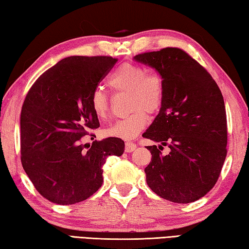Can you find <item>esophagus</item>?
Returning a JSON list of instances; mask_svg holds the SVG:
<instances>
[{"label":"esophagus","mask_w":249,"mask_h":249,"mask_svg":"<svg viewBox=\"0 0 249 249\" xmlns=\"http://www.w3.org/2000/svg\"><path fill=\"white\" fill-rule=\"evenodd\" d=\"M137 149V144L133 142H125V146H124V151L127 153H131L134 150Z\"/></svg>","instance_id":"obj_1"}]
</instances>
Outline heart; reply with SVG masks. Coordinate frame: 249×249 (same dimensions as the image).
I'll return each instance as SVG.
<instances>
[{"instance_id": "heart-1", "label": "heart", "mask_w": 249, "mask_h": 249, "mask_svg": "<svg viewBox=\"0 0 249 249\" xmlns=\"http://www.w3.org/2000/svg\"><path fill=\"white\" fill-rule=\"evenodd\" d=\"M108 84L117 93H128V117L113 122L104 130L105 136L131 140L147 124L146 113L154 115L163 105L164 82L156 72H147L140 64L124 63L108 78ZM90 107L99 120L109 113V98L102 89H94L90 96Z\"/></svg>"}]
</instances>
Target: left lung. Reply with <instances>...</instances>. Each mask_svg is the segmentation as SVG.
Masks as SVG:
<instances>
[{"instance_id":"8db88e82","label":"left lung","mask_w":249,"mask_h":249,"mask_svg":"<svg viewBox=\"0 0 249 249\" xmlns=\"http://www.w3.org/2000/svg\"><path fill=\"white\" fill-rule=\"evenodd\" d=\"M163 77L164 100L142 137L152 160L147 186L160 198L189 203L206 196L219 179L226 158L228 125L224 99L206 69L179 48H164L134 56ZM163 146L170 153L160 152Z\"/></svg>"}]
</instances>
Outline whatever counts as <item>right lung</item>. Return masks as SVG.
I'll return each mask as SVG.
<instances>
[{
	"label": "right lung",
	"mask_w": 249,
	"mask_h": 249,
	"mask_svg": "<svg viewBox=\"0 0 249 249\" xmlns=\"http://www.w3.org/2000/svg\"><path fill=\"white\" fill-rule=\"evenodd\" d=\"M111 56L73 55L41 74L26 95L20 112V160L37 191L69 206L84 201L103 185L108 156L122 155L118 138L83 144L99 127L90 96L116 64ZM94 136V134H93Z\"/></svg>",
	"instance_id": "obj_1"
}]
</instances>
